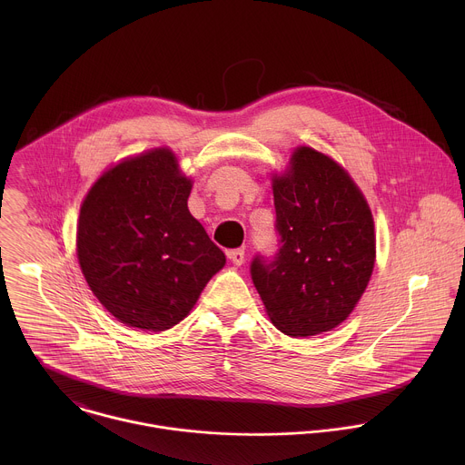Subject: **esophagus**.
Listing matches in <instances>:
<instances>
[{
	"mask_svg": "<svg viewBox=\"0 0 465 465\" xmlns=\"http://www.w3.org/2000/svg\"><path fill=\"white\" fill-rule=\"evenodd\" d=\"M227 256H229V260L234 265H243V262H245V249H232V251L227 252Z\"/></svg>",
	"mask_w": 465,
	"mask_h": 465,
	"instance_id": "obj_1",
	"label": "esophagus"
}]
</instances>
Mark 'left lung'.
<instances>
[{"mask_svg":"<svg viewBox=\"0 0 465 465\" xmlns=\"http://www.w3.org/2000/svg\"><path fill=\"white\" fill-rule=\"evenodd\" d=\"M273 179L279 249L251 263L252 282L279 331H331L354 310L376 258L374 222L358 186L328 155L301 146Z\"/></svg>","mask_w":465,"mask_h":465,"instance_id":"8db88e82","label":"left lung"}]
</instances>
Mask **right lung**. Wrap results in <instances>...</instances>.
Here are the masks:
<instances>
[{"label": "right lung", "mask_w": 465, "mask_h": 465, "mask_svg": "<svg viewBox=\"0 0 465 465\" xmlns=\"http://www.w3.org/2000/svg\"><path fill=\"white\" fill-rule=\"evenodd\" d=\"M192 181L155 148L102 175L80 207L76 254L98 301L124 324L164 331L225 265L190 209Z\"/></svg>", "instance_id": "add662e5"}]
</instances>
